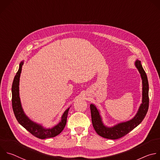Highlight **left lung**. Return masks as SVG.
<instances>
[{
	"mask_svg": "<svg viewBox=\"0 0 160 160\" xmlns=\"http://www.w3.org/2000/svg\"><path fill=\"white\" fill-rule=\"evenodd\" d=\"M135 65L138 69L142 78V100L138 113L132 119L125 122L119 123L112 128H108L102 123L99 112L95 106L93 104H91L90 106L93 127L96 132L104 138L117 139L126 136L142 121L148 112L149 108V84L147 75L139 60L136 62Z\"/></svg>",
	"mask_w": 160,
	"mask_h": 160,
	"instance_id": "obj_1",
	"label": "left lung"
}]
</instances>
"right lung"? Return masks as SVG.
I'll return each instance as SVG.
<instances>
[{"mask_svg":"<svg viewBox=\"0 0 160 160\" xmlns=\"http://www.w3.org/2000/svg\"><path fill=\"white\" fill-rule=\"evenodd\" d=\"M23 63V62L20 63L19 68L14 77L12 85V105L15 117L18 122L35 137L42 139L55 137L61 133L65 127L70 108L63 113L61 122L51 129H44L41 125L31 121L24 113L19 98V78Z\"/></svg>","mask_w":160,"mask_h":160,"instance_id":"1","label":"right lung"}]
</instances>
